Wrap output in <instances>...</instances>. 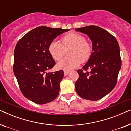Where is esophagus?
<instances>
[{
	"instance_id": "obj_1",
	"label": "esophagus",
	"mask_w": 131,
	"mask_h": 131,
	"mask_svg": "<svg viewBox=\"0 0 131 131\" xmlns=\"http://www.w3.org/2000/svg\"><path fill=\"white\" fill-rule=\"evenodd\" d=\"M69 71H67V70H64V76H67V75L69 74Z\"/></svg>"
}]
</instances>
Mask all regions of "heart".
<instances>
[{"mask_svg": "<svg viewBox=\"0 0 131 131\" xmlns=\"http://www.w3.org/2000/svg\"><path fill=\"white\" fill-rule=\"evenodd\" d=\"M48 51L55 61H60L68 51L69 56L57 64L59 69L70 70L74 69L82 62L89 60L92 53V48L86 41L83 36L76 33H70L58 40H53L49 44Z\"/></svg>", "mask_w": 131, "mask_h": 131, "instance_id": "obj_1", "label": "heart"}]
</instances>
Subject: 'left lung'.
Instances as JSON below:
<instances>
[{"label": "left lung", "instance_id": "1", "mask_svg": "<svg viewBox=\"0 0 131 131\" xmlns=\"http://www.w3.org/2000/svg\"><path fill=\"white\" fill-rule=\"evenodd\" d=\"M76 31L89 37L93 52L83 69L78 70L75 88L80 97L96 101L110 92L117 83L122 65L119 45L115 37L100 27L86 26Z\"/></svg>", "mask_w": 131, "mask_h": 131}]
</instances>
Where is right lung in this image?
Instances as JSON below:
<instances>
[{"label":"right lung","instance_id":"add662e5","mask_svg":"<svg viewBox=\"0 0 131 131\" xmlns=\"http://www.w3.org/2000/svg\"><path fill=\"white\" fill-rule=\"evenodd\" d=\"M69 30L38 27L24 35L16 45L14 74L23 95L35 103H50L58 95L64 71L46 72L55 64L48 47L57 36Z\"/></svg>","mask_w":131,"mask_h":131}]
</instances>
